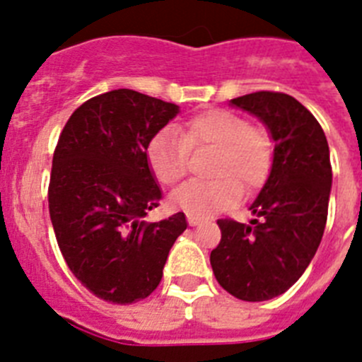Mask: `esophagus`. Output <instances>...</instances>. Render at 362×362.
<instances>
[{"instance_id": "1", "label": "esophagus", "mask_w": 362, "mask_h": 362, "mask_svg": "<svg viewBox=\"0 0 362 362\" xmlns=\"http://www.w3.org/2000/svg\"><path fill=\"white\" fill-rule=\"evenodd\" d=\"M201 223V219L199 217H196V216H188V225L190 226H197Z\"/></svg>"}]
</instances>
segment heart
<instances>
[{"label": "heart", "mask_w": 362, "mask_h": 362, "mask_svg": "<svg viewBox=\"0 0 362 362\" xmlns=\"http://www.w3.org/2000/svg\"><path fill=\"white\" fill-rule=\"evenodd\" d=\"M190 152H212L206 183H187L172 194L174 209L188 216H210L235 203L239 190L248 194L267 181L274 146L268 132L252 127L228 110H209L181 129H163L146 150L148 165L161 185L174 187L185 177Z\"/></svg>", "instance_id": "b5f03b06"}]
</instances>
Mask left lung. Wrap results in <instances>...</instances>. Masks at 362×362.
I'll return each mask as SVG.
<instances>
[{"label": "left lung", "mask_w": 362, "mask_h": 362, "mask_svg": "<svg viewBox=\"0 0 362 362\" xmlns=\"http://www.w3.org/2000/svg\"><path fill=\"white\" fill-rule=\"evenodd\" d=\"M230 107L257 117L274 141L272 168L250 210V225L219 219L210 254L217 283L241 300L281 296L303 276L321 245L332 190L330 148L317 119L296 98L254 92Z\"/></svg>", "instance_id": "left-lung-1"}]
</instances>
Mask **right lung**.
Wrapping results in <instances>:
<instances>
[{"instance_id":"obj_1","label":"right lung","mask_w":362,"mask_h":362,"mask_svg":"<svg viewBox=\"0 0 362 362\" xmlns=\"http://www.w3.org/2000/svg\"><path fill=\"white\" fill-rule=\"evenodd\" d=\"M177 114V105L136 90L105 92L74 112L54 152L49 210L59 250L83 286L114 305L158 288L188 226L183 212L143 221L163 197L148 143Z\"/></svg>"}]
</instances>
